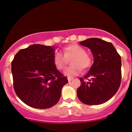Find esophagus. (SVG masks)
<instances>
[{"mask_svg": "<svg viewBox=\"0 0 132 132\" xmlns=\"http://www.w3.org/2000/svg\"><path fill=\"white\" fill-rule=\"evenodd\" d=\"M73 78H72V77H68V78H67L69 82H70V81H71V80H73Z\"/></svg>", "mask_w": 132, "mask_h": 132, "instance_id": "34e87169", "label": "esophagus"}]
</instances>
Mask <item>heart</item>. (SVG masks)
Returning <instances> with one entry per match:
<instances>
[{
	"label": "heart",
	"instance_id": "b5f03b06",
	"mask_svg": "<svg viewBox=\"0 0 132 132\" xmlns=\"http://www.w3.org/2000/svg\"><path fill=\"white\" fill-rule=\"evenodd\" d=\"M73 57L71 63L73 65L67 67L64 74L68 77L76 76L81 71V67L84 69H88L91 65V58L86 53L82 47L77 44H71L64 48V55L57 52L53 56V63L57 69L61 70L65 68L67 57Z\"/></svg>",
	"mask_w": 132,
	"mask_h": 132
}]
</instances>
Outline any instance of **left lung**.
Masks as SVG:
<instances>
[{
	"label": "left lung",
	"mask_w": 132,
	"mask_h": 132,
	"mask_svg": "<svg viewBox=\"0 0 132 132\" xmlns=\"http://www.w3.org/2000/svg\"><path fill=\"white\" fill-rule=\"evenodd\" d=\"M80 44L90 50L94 63L87 74L79 79L78 98L87 105L104 103L116 94L120 85V56L111 43L99 38H89Z\"/></svg>",
	"instance_id": "left-lung-1"
}]
</instances>
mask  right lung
Listing matches in <instances>:
<instances>
[{"instance_id":"1","label":"right lung","mask_w":132,"mask_h":132,"mask_svg":"<svg viewBox=\"0 0 132 132\" xmlns=\"http://www.w3.org/2000/svg\"><path fill=\"white\" fill-rule=\"evenodd\" d=\"M54 55L53 46L34 44L20 50L12 61L15 93L29 106L46 109L60 99L68 80L56 68Z\"/></svg>"}]
</instances>
